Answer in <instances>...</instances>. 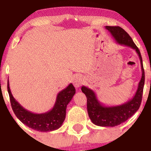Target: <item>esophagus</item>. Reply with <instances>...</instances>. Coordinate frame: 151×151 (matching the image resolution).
I'll return each instance as SVG.
<instances>
[{"instance_id": "obj_1", "label": "esophagus", "mask_w": 151, "mask_h": 151, "mask_svg": "<svg viewBox=\"0 0 151 151\" xmlns=\"http://www.w3.org/2000/svg\"><path fill=\"white\" fill-rule=\"evenodd\" d=\"M84 83V79L82 78V76L77 75L74 78V80H73V84H74V87L76 88H79L82 84Z\"/></svg>"}]
</instances>
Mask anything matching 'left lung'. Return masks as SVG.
<instances>
[{"label": "left lung", "mask_w": 151, "mask_h": 151, "mask_svg": "<svg viewBox=\"0 0 151 151\" xmlns=\"http://www.w3.org/2000/svg\"><path fill=\"white\" fill-rule=\"evenodd\" d=\"M106 29L111 33L112 36L119 45L128 46L135 50L140 60L142 70V77L134 97L129 101L119 106H104L99 102L93 90L85 86L82 87L81 90L87 97V108L89 117L92 122L101 127H115L126 122L139 109L145 83V71L140 52L128 33L118 26H106Z\"/></svg>", "instance_id": "left-lung-1"}]
</instances>
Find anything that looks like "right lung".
Here are the masks:
<instances>
[{
  "label": "right lung",
  "instance_id": "1",
  "mask_svg": "<svg viewBox=\"0 0 151 151\" xmlns=\"http://www.w3.org/2000/svg\"><path fill=\"white\" fill-rule=\"evenodd\" d=\"M7 89L12 109L17 118L29 128L39 132H50L61 127L66 118V106L76 93L72 84H69L58 93L54 106L51 110L46 113L34 114L24 109L13 97L9 80Z\"/></svg>",
  "mask_w": 151,
  "mask_h": 151
}]
</instances>
